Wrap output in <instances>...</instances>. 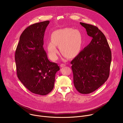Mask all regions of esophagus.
<instances>
[{"label":"esophagus","instance_id":"esophagus-1","mask_svg":"<svg viewBox=\"0 0 123 123\" xmlns=\"http://www.w3.org/2000/svg\"><path fill=\"white\" fill-rule=\"evenodd\" d=\"M65 66H66V65L64 64H60V67H61V68L65 67Z\"/></svg>","mask_w":123,"mask_h":123}]
</instances>
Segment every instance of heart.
<instances>
[{"label":"heart","mask_w":123,"mask_h":123,"mask_svg":"<svg viewBox=\"0 0 123 123\" xmlns=\"http://www.w3.org/2000/svg\"><path fill=\"white\" fill-rule=\"evenodd\" d=\"M51 41L48 42L47 49L49 56L53 59L58 58L59 46L61 52L69 58L75 56L80 52L83 44L81 32L76 29L65 28L54 31L51 34Z\"/></svg>","instance_id":"heart-1"}]
</instances>
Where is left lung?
Segmentation results:
<instances>
[{"mask_svg": "<svg viewBox=\"0 0 123 123\" xmlns=\"http://www.w3.org/2000/svg\"><path fill=\"white\" fill-rule=\"evenodd\" d=\"M80 23L92 39L71 63L76 89L82 94H89L108 79L111 52L105 35L97 27Z\"/></svg>", "mask_w": 123, "mask_h": 123, "instance_id": "8db88e82", "label": "left lung"}]
</instances>
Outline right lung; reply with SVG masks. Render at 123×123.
<instances>
[{"mask_svg": "<svg viewBox=\"0 0 123 123\" xmlns=\"http://www.w3.org/2000/svg\"><path fill=\"white\" fill-rule=\"evenodd\" d=\"M45 21L32 24L22 33L17 45L15 61L17 75L23 85L31 92L45 95L54 88L58 65L49 61L43 48Z\"/></svg>", "mask_w": 123, "mask_h": 123, "instance_id": "add662e5", "label": "right lung"}]
</instances>
